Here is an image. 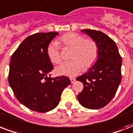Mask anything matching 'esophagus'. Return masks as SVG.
<instances>
[{"mask_svg": "<svg viewBox=\"0 0 133 133\" xmlns=\"http://www.w3.org/2000/svg\"><path fill=\"white\" fill-rule=\"evenodd\" d=\"M75 81H76V79H75V78H70V81H71V83H75Z\"/></svg>", "mask_w": 133, "mask_h": 133, "instance_id": "esophagus-1", "label": "esophagus"}]
</instances>
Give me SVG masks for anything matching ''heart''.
Segmentation results:
<instances>
[{
    "label": "heart",
    "mask_w": 133,
    "mask_h": 133,
    "mask_svg": "<svg viewBox=\"0 0 133 133\" xmlns=\"http://www.w3.org/2000/svg\"><path fill=\"white\" fill-rule=\"evenodd\" d=\"M59 42L65 47L72 49L70 61L63 62L56 67L55 71L58 75L75 77L85 68L92 66L98 57V46L91 38H84L77 33H68L61 36ZM48 58L54 63L61 61L60 47L56 41H52L47 48Z\"/></svg>",
    "instance_id": "obj_1"
}]
</instances>
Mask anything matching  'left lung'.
I'll use <instances>...</instances> for the list:
<instances>
[{
  "mask_svg": "<svg viewBox=\"0 0 133 133\" xmlns=\"http://www.w3.org/2000/svg\"><path fill=\"white\" fill-rule=\"evenodd\" d=\"M81 32L97 43L99 52L93 66L77 78L83 84L77 99L84 108L99 109L113 99L121 83L122 57L115 41L105 34L93 30Z\"/></svg>",
  "mask_w": 133,
  "mask_h": 133,
  "instance_id": "left-lung-1",
  "label": "left lung"
}]
</instances>
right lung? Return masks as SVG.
<instances>
[{
	"label": "right lung",
	"mask_w": 133,
	"mask_h": 133,
	"mask_svg": "<svg viewBox=\"0 0 133 133\" xmlns=\"http://www.w3.org/2000/svg\"><path fill=\"white\" fill-rule=\"evenodd\" d=\"M58 34L51 32L28 36L10 59L9 85L18 101L34 111L46 112L55 108L63 90L71 83L65 76L50 77L53 66L47 48Z\"/></svg>",
	"instance_id": "add662e5"
}]
</instances>
